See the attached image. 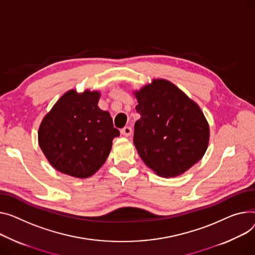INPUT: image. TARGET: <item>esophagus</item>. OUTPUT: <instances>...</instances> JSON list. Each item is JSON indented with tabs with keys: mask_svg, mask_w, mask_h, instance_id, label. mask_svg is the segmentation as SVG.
<instances>
[{
	"mask_svg": "<svg viewBox=\"0 0 255 255\" xmlns=\"http://www.w3.org/2000/svg\"><path fill=\"white\" fill-rule=\"evenodd\" d=\"M121 134L122 135H124V136H126V137H128V136H130V135L132 134V128L131 127H124L122 130H121Z\"/></svg>",
	"mask_w": 255,
	"mask_h": 255,
	"instance_id": "1",
	"label": "esophagus"
}]
</instances>
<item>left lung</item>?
I'll list each match as a JSON object with an SVG mask.
<instances>
[{"mask_svg":"<svg viewBox=\"0 0 255 255\" xmlns=\"http://www.w3.org/2000/svg\"><path fill=\"white\" fill-rule=\"evenodd\" d=\"M133 142L144 164L156 174L174 177L204 156L209 125L199 106L174 84L154 80L139 91Z\"/></svg>","mask_w":255,"mask_h":255,"instance_id":"1","label":"left lung"}]
</instances>
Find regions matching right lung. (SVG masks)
I'll return each mask as SVG.
<instances>
[{"mask_svg":"<svg viewBox=\"0 0 255 255\" xmlns=\"http://www.w3.org/2000/svg\"><path fill=\"white\" fill-rule=\"evenodd\" d=\"M99 97L98 91L70 90L44 117L39 144L56 170L87 178L107 161L120 131L114 127L110 113L98 108Z\"/></svg>","mask_w":255,"mask_h":255,"instance_id":"add662e5","label":"right lung"}]
</instances>
